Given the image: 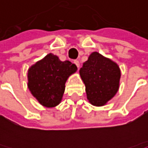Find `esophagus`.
<instances>
[{"mask_svg":"<svg viewBox=\"0 0 148 148\" xmlns=\"http://www.w3.org/2000/svg\"><path fill=\"white\" fill-rule=\"evenodd\" d=\"M74 63L77 66V68H79V66H80V63H79V61H78V60H74Z\"/></svg>","mask_w":148,"mask_h":148,"instance_id":"34e87169","label":"esophagus"}]
</instances>
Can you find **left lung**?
Here are the masks:
<instances>
[{
	"label": "left lung",
	"mask_w": 148,
	"mask_h": 148,
	"mask_svg": "<svg viewBox=\"0 0 148 148\" xmlns=\"http://www.w3.org/2000/svg\"><path fill=\"white\" fill-rule=\"evenodd\" d=\"M87 99L94 106H106L120 87L121 70L116 62L100 53H91L79 71Z\"/></svg>",
	"instance_id": "left-lung-1"
}]
</instances>
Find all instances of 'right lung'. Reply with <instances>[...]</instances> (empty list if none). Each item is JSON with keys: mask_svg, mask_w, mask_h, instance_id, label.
<instances>
[{"mask_svg": "<svg viewBox=\"0 0 148 148\" xmlns=\"http://www.w3.org/2000/svg\"><path fill=\"white\" fill-rule=\"evenodd\" d=\"M77 70L75 64L50 53L28 69L27 87L40 105L53 108L61 102L66 82Z\"/></svg>", "mask_w": 148, "mask_h": 148, "instance_id": "add662e5", "label": "right lung"}]
</instances>
